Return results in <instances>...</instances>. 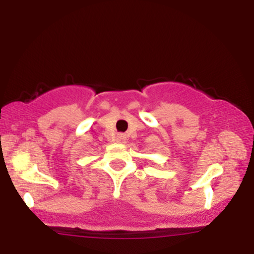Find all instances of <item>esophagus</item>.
<instances>
[{
	"label": "esophagus",
	"instance_id": "obj_1",
	"mask_svg": "<svg viewBox=\"0 0 254 254\" xmlns=\"http://www.w3.org/2000/svg\"><path fill=\"white\" fill-rule=\"evenodd\" d=\"M127 137H125L124 135H118L117 138H116V141L118 142V143H125V141H127Z\"/></svg>",
	"mask_w": 254,
	"mask_h": 254
}]
</instances>
